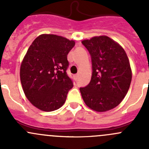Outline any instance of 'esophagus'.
<instances>
[{"instance_id": "1", "label": "esophagus", "mask_w": 149, "mask_h": 149, "mask_svg": "<svg viewBox=\"0 0 149 149\" xmlns=\"http://www.w3.org/2000/svg\"><path fill=\"white\" fill-rule=\"evenodd\" d=\"M78 77H79V75H78V74L74 75V79H75V80H77Z\"/></svg>"}]
</instances>
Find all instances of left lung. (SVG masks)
Listing matches in <instances>:
<instances>
[{
  "instance_id": "8db88e82",
  "label": "left lung",
  "mask_w": 149,
  "mask_h": 149,
  "mask_svg": "<svg viewBox=\"0 0 149 149\" xmlns=\"http://www.w3.org/2000/svg\"><path fill=\"white\" fill-rule=\"evenodd\" d=\"M82 44L91 57L90 83L80 88L84 102L96 112H107L119 105L128 91L132 70L125 51L105 35L84 40Z\"/></svg>"
}]
</instances>
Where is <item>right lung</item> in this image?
<instances>
[{
    "instance_id": "right-lung-1",
    "label": "right lung",
    "mask_w": 149,
    "mask_h": 149,
    "mask_svg": "<svg viewBox=\"0 0 149 149\" xmlns=\"http://www.w3.org/2000/svg\"><path fill=\"white\" fill-rule=\"evenodd\" d=\"M73 40L56 34L38 36L29 47L20 67V80L29 101L45 112L63 105L73 85L66 74L67 55Z\"/></svg>"
}]
</instances>
